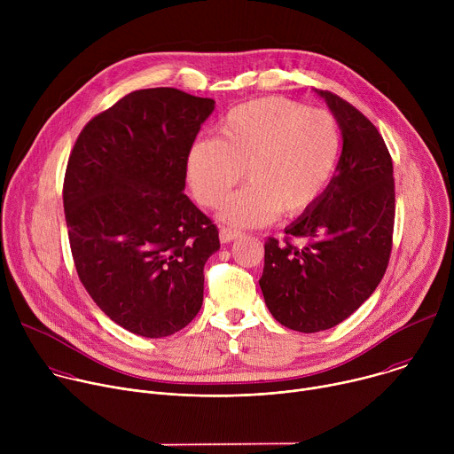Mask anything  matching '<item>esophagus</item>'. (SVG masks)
Returning a JSON list of instances; mask_svg holds the SVG:
<instances>
[{
	"mask_svg": "<svg viewBox=\"0 0 454 454\" xmlns=\"http://www.w3.org/2000/svg\"><path fill=\"white\" fill-rule=\"evenodd\" d=\"M242 235V231H239V230H233V228H228V226H223L221 230H219V239H221V242H231V240H235V239H239Z\"/></svg>",
	"mask_w": 454,
	"mask_h": 454,
	"instance_id": "esophagus-1",
	"label": "esophagus"
}]
</instances>
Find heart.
<instances>
[{
	"instance_id": "1",
	"label": "heart",
	"mask_w": 454,
	"mask_h": 454,
	"mask_svg": "<svg viewBox=\"0 0 454 454\" xmlns=\"http://www.w3.org/2000/svg\"><path fill=\"white\" fill-rule=\"evenodd\" d=\"M343 137L338 118L284 97H266L230 109L217 135L193 144L186 156L196 200L214 208L246 168L249 183L221 205L237 226H262L314 208L338 170Z\"/></svg>"
}]
</instances>
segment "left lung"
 <instances>
[{"label":"left lung","mask_w":454,"mask_h":454,"mask_svg":"<svg viewBox=\"0 0 454 454\" xmlns=\"http://www.w3.org/2000/svg\"><path fill=\"white\" fill-rule=\"evenodd\" d=\"M317 93L341 127L338 174L284 242L266 240L258 280L273 317L305 334L336 327L370 298L390 262L395 223L394 163L377 127L341 97Z\"/></svg>","instance_id":"1"}]
</instances>
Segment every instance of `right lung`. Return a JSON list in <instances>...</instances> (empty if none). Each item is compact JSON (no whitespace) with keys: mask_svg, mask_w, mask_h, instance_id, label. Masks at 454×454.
Returning <instances> with one entry per match:
<instances>
[{"mask_svg":"<svg viewBox=\"0 0 454 454\" xmlns=\"http://www.w3.org/2000/svg\"><path fill=\"white\" fill-rule=\"evenodd\" d=\"M215 102L138 90L91 118L64 174L62 201L79 278L125 331L165 338L203 305L219 230L184 193L186 156Z\"/></svg>","mask_w":454,"mask_h":454,"instance_id":"1","label":"right lung"}]
</instances>
